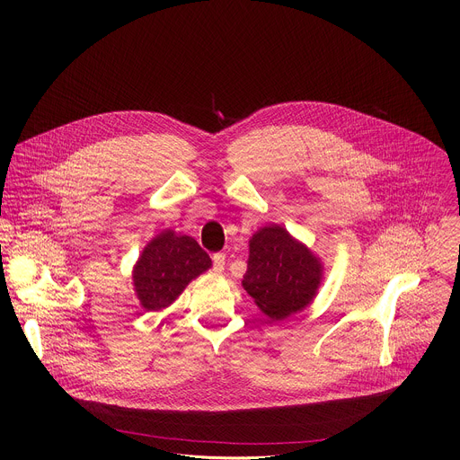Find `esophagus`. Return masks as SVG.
<instances>
[{
  "label": "esophagus",
  "instance_id": "obj_1",
  "mask_svg": "<svg viewBox=\"0 0 460 460\" xmlns=\"http://www.w3.org/2000/svg\"><path fill=\"white\" fill-rule=\"evenodd\" d=\"M224 268H226V254L224 252H215L213 254V270L217 273H220V271H224Z\"/></svg>",
  "mask_w": 460,
  "mask_h": 460
}]
</instances>
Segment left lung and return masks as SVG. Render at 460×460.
Returning <instances> with one entry per match:
<instances>
[{"instance_id":"1","label":"left lung","mask_w":460,"mask_h":460,"mask_svg":"<svg viewBox=\"0 0 460 460\" xmlns=\"http://www.w3.org/2000/svg\"><path fill=\"white\" fill-rule=\"evenodd\" d=\"M320 280V260L284 227H261L249 240L242 286L271 320H284L307 307Z\"/></svg>"}]
</instances>
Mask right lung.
<instances>
[{
    "mask_svg": "<svg viewBox=\"0 0 460 460\" xmlns=\"http://www.w3.org/2000/svg\"><path fill=\"white\" fill-rule=\"evenodd\" d=\"M211 268L209 254L187 234L172 229L155 236L138 258L133 282L137 296L146 311H160L171 305L185 286Z\"/></svg>",
    "mask_w": 460,
    "mask_h": 460,
    "instance_id": "add662e5",
    "label": "right lung"
}]
</instances>
